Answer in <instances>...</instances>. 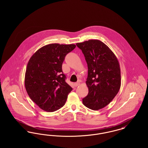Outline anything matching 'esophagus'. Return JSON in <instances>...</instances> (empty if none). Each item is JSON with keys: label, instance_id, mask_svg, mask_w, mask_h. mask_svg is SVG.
Listing matches in <instances>:
<instances>
[{"label": "esophagus", "instance_id": "1", "mask_svg": "<svg viewBox=\"0 0 148 148\" xmlns=\"http://www.w3.org/2000/svg\"><path fill=\"white\" fill-rule=\"evenodd\" d=\"M79 85H80V82H77V83H74V86H75V87H77V86Z\"/></svg>", "mask_w": 148, "mask_h": 148}]
</instances>
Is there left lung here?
I'll return each mask as SVG.
<instances>
[{
	"instance_id": "obj_1",
	"label": "left lung",
	"mask_w": 148,
	"mask_h": 148,
	"mask_svg": "<svg viewBox=\"0 0 148 148\" xmlns=\"http://www.w3.org/2000/svg\"><path fill=\"white\" fill-rule=\"evenodd\" d=\"M84 55L88 72V94L83 99L86 107L98 110L108 105L119 91L121 73L119 61L104 42L89 40L76 44Z\"/></svg>"
}]
</instances>
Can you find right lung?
<instances>
[{
    "mask_svg": "<svg viewBox=\"0 0 148 148\" xmlns=\"http://www.w3.org/2000/svg\"><path fill=\"white\" fill-rule=\"evenodd\" d=\"M75 44L46 45L31 56L25 74L24 84L29 97L43 110L56 111L65 104L73 90L65 79L62 64Z\"/></svg>",
    "mask_w": 148,
    "mask_h": 148,
    "instance_id": "1",
    "label": "right lung"
}]
</instances>
